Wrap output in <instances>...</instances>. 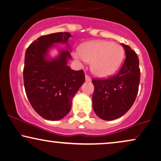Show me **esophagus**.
I'll return each mask as SVG.
<instances>
[{
  "mask_svg": "<svg viewBox=\"0 0 161 161\" xmlns=\"http://www.w3.org/2000/svg\"><path fill=\"white\" fill-rule=\"evenodd\" d=\"M85 80L87 81H91V78H90V76H88L87 74H86V75H85Z\"/></svg>",
  "mask_w": 161,
  "mask_h": 161,
  "instance_id": "34e87169",
  "label": "esophagus"
}]
</instances>
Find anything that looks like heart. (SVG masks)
<instances>
[{"instance_id": "heart-1", "label": "heart", "mask_w": 161, "mask_h": 161, "mask_svg": "<svg viewBox=\"0 0 161 161\" xmlns=\"http://www.w3.org/2000/svg\"><path fill=\"white\" fill-rule=\"evenodd\" d=\"M76 57L91 62L92 74L99 77H106L114 73L124 58V50L120 45L106 41H94L84 44Z\"/></svg>"}]
</instances>
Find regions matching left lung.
<instances>
[{
	"mask_svg": "<svg viewBox=\"0 0 161 161\" xmlns=\"http://www.w3.org/2000/svg\"><path fill=\"white\" fill-rule=\"evenodd\" d=\"M125 51L123 65L106 79H92V107L101 119L112 120L123 116L134 103L140 82L139 60L134 51L122 44Z\"/></svg>",
	"mask_w": 161,
	"mask_h": 161,
	"instance_id": "left-lung-1",
	"label": "left lung"
}]
</instances>
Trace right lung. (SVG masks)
<instances>
[{
    "label": "right lung",
    "instance_id": "obj_1",
    "mask_svg": "<svg viewBox=\"0 0 161 161\" xmlns=\"http://www.w3.org/2000/svg\"><path fill=\"white\" fill-rule=\"evenodd\" d=\"M69 33L42 36L26 49L23 69L25 92L36 112L43 118L58 120L70 112L74 96L85 82L83 70L67 65L69 51H60L57 58L47 60L48 49L55 43H67Z\"/></svg>",
    "mask_w": 161,
    "mask_h": 161
}]
</instances>
